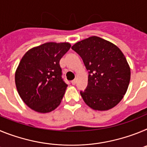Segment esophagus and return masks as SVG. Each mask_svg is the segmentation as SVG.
<instances>
[{"label":"esophagus","mask_w":147,"mask_h":147,"mask_svg":"<svg viewBox=\"0 0 147 147\" xmlns=\"http://www.w3.org/2000/svg\"><path fill=\"white\" fill-rule=\"evenodd\" d=\"M76 80H72V81H71V84H72V85H76Z\"/></svg>","instance_id":"esophagus-1"}]
</instances>
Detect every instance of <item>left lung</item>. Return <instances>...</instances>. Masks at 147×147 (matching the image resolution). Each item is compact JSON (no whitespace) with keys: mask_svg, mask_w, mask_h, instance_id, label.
I'll list each match as a JSON object with an SVG mask.
<instances>
[{"mask_svg":"<svg viewBox=\"0 0 147 147\" xmlns=\"http://www.w3.org/2000/svg\"><path fill=\"white\" fill-rule=\"evenodd\" d=\"M71 49L81 57L89 73L88 86L80 91L86 105L101 111L117 105L130 80V68L121 51L96 36L76 42Z\"/></svg>","mask_w":147,"mask_h":147,"instance_id":"obj_1","label":"left lung"}]
</instances>
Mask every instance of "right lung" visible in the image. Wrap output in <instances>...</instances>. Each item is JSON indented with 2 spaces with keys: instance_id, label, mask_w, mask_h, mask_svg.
<instances>
[{
  "instance_id": "1",
  "label": "right lung",
  "mask_w": 147,
  "mask_h": 147,
  "mask_svg": "<svg viewBox=\"0 0 147 147\" xmlns=\"http://www.w3.org/2000/svg\"><path fill=\"white\" fill-rule=\"evenodd\" d=\"M71 46L68 42H46L22 57L15 85L24 103L36 112H51L61 103L67 85L62 78L59 60Z\"/></svg>"
}]
</instances>
